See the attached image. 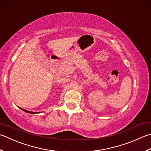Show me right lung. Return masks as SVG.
Segmentation results:
<instances>
[{
  "label": "right lung",
  "mask_w": 151,
  "mask_h": 151,
  "mask_svg": "<svg viewBox=\"0 0 151 151\" xmlns=\"http://www.w3.org/2000/svg\"><path fill=\"white\" fill-rule=\"evenodd\" d=\"M19 109H22V110H23V111H25V112H26V113H30V114H37V113H36V112H31V111H27V110H25V109H22V108H20V107H19Z\"/></svg>",
  "instance_id": "1"
}]
</instances>
